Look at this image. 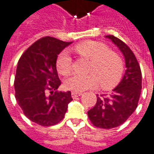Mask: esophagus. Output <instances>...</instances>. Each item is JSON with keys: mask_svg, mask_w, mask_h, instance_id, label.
Segmentation results:
<instances>
[{"mask_svg": "<svg viewBox=\"0 0 154 154\" xmlns=\"http://www.w3.org/2000/svg\"><path fill=\"white\" fill-rule=\"evenodd\" d=\"M80 95H82V94L81 93H76V92H72L71 93V96L73 99H75V98H77V97L80 96Z\"/></svg>", "mask_w": 154, "mask_h": 154, "instance_id": "esophagus-1", "label": "esophagus"}]
</instances>
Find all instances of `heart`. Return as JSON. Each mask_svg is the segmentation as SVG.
<instances>
[{
    "instance_id": "heart-1",
    "label": "heart",
    "mask_w": 154,
    "mask_h": 154,
    "mask_svg": "<svg viewBox=\"0 0 154 154\" xmlns=\"http://www.w3.org/2000/svg\"><path fill=\"white\" fill-rule=\"evenodd\" d=\"M75 51L83 57L90 60L89 75H75L65 81L66 88L76 93L95 88L100 83L104 89H110L120 81L124 72V61L119 54L110 51L99 41L87 40L79 43ZM58 72L69 75L72 70V59L67 51L59 54L56 60Z\"/></svg>"
}]
</instances>
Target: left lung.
<instances>
[{"label":"left lung","mask_w":154,"mask_h":154,"mask_svg":"<svg viewBox=\"0 0 154 154\" xmlns=\"http://www.w3.org/2000/svg\"><path fill=\"white\" fill-rule=\"evenodd\" d=\"M119 51L125 60L124 75L109 96H97V102L88 111V116L94 126L114 128L124 124L138 106L142 89L140 66L130 48L114 35H106Z\"/></svg>","instance_id":"left-lung-1"}]
</instances>
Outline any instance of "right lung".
<instances>
[{"label":"right lung","mask_w":154,"mask_h":154,"mask_svg":"<svg viewBox=\"0 0 154 154\" xmlns=\"http://www.w3.org/2000/svg\"><path fill=\"white\" fill-rule=\"evenodd\" d=\"M72 42L46 36L35 41L20 58L15 77L16 100L30 120L52 126L64 119L73 99L70 91L58 92V54Z\"/></svg>","instance_id":"obj_1"}]
</instances>
